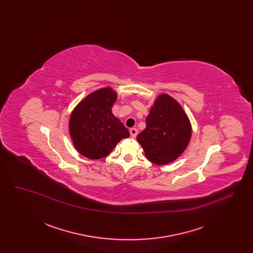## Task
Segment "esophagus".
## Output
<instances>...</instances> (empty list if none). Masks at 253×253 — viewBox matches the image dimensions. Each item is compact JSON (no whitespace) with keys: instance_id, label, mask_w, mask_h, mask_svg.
<instances>
[{"instance_id":"esophagus-1","label":"esophagus","mask_w":253,"mask_h":253,"mask_svg":"<svg viewBox=\"0 0 253 253\" xmlns=\"http://www.w3.org/2000/svg\"><path fill=\"white\" fill-rule=\"evenodd\" d=\"M130 133H131V136H132V137H135V136L137 135V129L132 128V129L130 130Z\"/></svg>"}]
</instances>
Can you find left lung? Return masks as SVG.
I'll return each instance as SVG.
<instances>
[{
	"label": "left lung",
	"mask_w": 253,
	"mask_h": 253,
	"mask_svg": "<svg viewBox=\"0 0 253 253\" xmlns=\"http://www.w3.org/2000/svg\"><path fill=\"white\" fill-rule=\"evenodd\" d=\"M146 128L137 135L145 157L157 165L173 162L192 137V124L177 100L167 94L157 96L146 119Z\"/></svg>",
	"instance_id": "obj_1"
}]
</instances>
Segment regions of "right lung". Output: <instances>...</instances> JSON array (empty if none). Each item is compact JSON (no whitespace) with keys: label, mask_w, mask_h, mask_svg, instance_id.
<instances>
[{"label":"right lung","mask_w":253,"mask_h":253,"mask_svg":"<svg viewBox=\"0 0 253 253\" xmlns=\"http://www.w3.org/2000/svg\"><path fill=\"white\" fill-rule=\"evenodd\" d=\"M118 94L111 87L97 89L74 108L69 119V133L75 149L89 159L108 156L128 129L112 113Z\"/></svg>","instance_id":"right-lung-1"}]
</instances>
